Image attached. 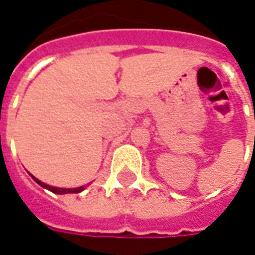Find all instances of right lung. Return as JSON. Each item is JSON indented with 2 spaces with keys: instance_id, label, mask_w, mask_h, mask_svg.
Listing matches in <instances>:
<instances>
[{
  "instance_id": "add662e5",
  "label": "right lung",
  "mask_w": 255,
  "mask_h": 255,
  "mask_svg": "<svg viewBox=\"0 0 255 255\" xmlns=\"http://www.w3.org/2000/svg\"><path fill=\"white\" fill-rule=\"evenodd\" d=\"M31 177H32V179H34V180H35V182L38 183V184H39L41 187L47 188L49 191L54 192V194H71V192H80V191H83L84 188H86V187H84V186H82V187H78V188H58V187H53V186H49V184H45V183H42L41 180H38V179H36L35 176H32V175H31Z\"/></svg>"
}]
</instances>
